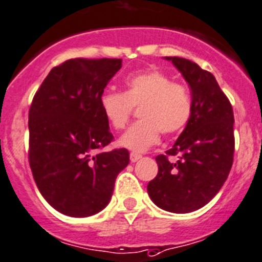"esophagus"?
Returning <instances> with one entry per match:
<instances>
[{
    "label": "esophagus",
    "instance_id": "1",
    "mask_svg": "<svg viewBox=\"0 0 262 262\" xmlns=\"http://www.w3.org/2000/svg\"><path fill=\"white\" fill-rule=\"evenodd\" d=\"M141 157H142V155L136 154V152H132L130 156H129V159H130L132 162H136V161H138V160L141 159Z\"/></svg>",
    "mask_w": 262,
    "mask_h": 262
}]
</instances>
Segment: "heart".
<instances>
[{
	"mask_svg": "<svg viewBox=\"0 0 262 262\" xmlns=\"http://www.w3.org/2000/svg\"><path fill=\"white\" fill-rule=\"evenodd\" d=\"M103 116L116 130L126 126L133 107L139 108L141 121L132 125L119 139V146L133 152H144L159 143L161 132L174 136L189 123L193 105L189 91L172 83L157 70L137 73L125 80L123 93L106 91L100 97Z\"/></svg>",
	"mask_w": 262,
	"mask_h": 262,
	"instance_id": "heart-1",
	"label": "heart"
}]
</instances>
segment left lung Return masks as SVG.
Instances as JSON below:
<instances>
[{
    "instance_id": "obj_1",
    "label": "left lung",
    "mask_w": 262,
    "mask_h": 262,
    "mask_svg": "<svg viewBox=\"0 0 262 262\" xmlns=\"http://www.w3.org/2000/svg\"><path fill=\"white\" fill-rule=\"evenodd\" d=\"M171 61L190 88L189 123L166 155H159V172L147 192L156 206L174 214L195 211L209 204L227 180L234 154V116L229 100L211 73L183 57ZM178 154V162L167 156Z\"/></svg>"
}]
</instances>
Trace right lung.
I'll return each mask as SVG.
<instances>
[{"label": "right lung", "instance_id": "obj_1", "mask_svg": "<svg viewBox=\"0 0 262 262\" xmlns=\"http://www.w3.org/2000/svg\"><path fill=\"white\" fill-rule=\"evenodd\" d=\"M121 58H72L53 68L29 110V164L35 184L58 212L87 217L102 211L128 149L98 152L114 139L100 97Z\"/></svg>", "mask_w": 262, "mask_h": 262}]
</instances>
